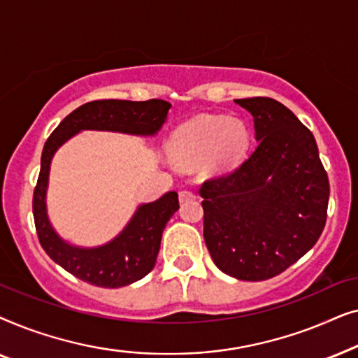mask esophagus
Returning <instances> with one entry per match:
<instances>
[{"mask_svg": "<svg viewBox=\"0 0 358 358\" xmlns=\"http://www.w3.org/2000/svg\"><path fill=\"white\" fill-rule=\"evenodd\" d=\"M195 194L192 190H180L179 192V200L180 202H189V200H194Z\"/></svg>", "mask_w": 358, "mask_h": 358, "instance_id": "esophagus-1", "label": "esophagus"}]
</instances>
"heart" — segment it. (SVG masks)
I'll use <instances>...</instances> for the list:
<instances>
[{
    "mask_svg": "<svg viewBox=\"0 0 358 358\" xmlns=\"http://www.w3.org/2000/svg\"><path fill=\"white\" fill-rule=\"evenodd\" d=\"M249 143L244 122L222 115L199 117L180 127L171 140V156L184 166L207 161V169L223 173L241 161Z\"/></svg>",
    "mask_w": 358,
    "mask_h": 358,
    "instance_id": "obj_1",
    "label": "heart"
}]
</instances>
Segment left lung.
Masks as SVG:
<instances>
[{"instance_id":"obj_1","label":"left lung","mask_w":358,"mask_h":358,"mask_svg":"<svg viewBox=\"0 0 358 358\" xmlns=\"http://www.w3.org/2000/svg\"><path fill=\"white\" fill-rule=\"evenodd\" d=\"M254 117L257 146L233 173L205 180L203 239L220 271L261 282L282 273L320 239L329 179L315 136L271 97L234 99Z\"/></svg>"}]
</instances>
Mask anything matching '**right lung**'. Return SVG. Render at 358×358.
Returning a JSON list of instances; mask_svg holds the SVG:
<instances>
[{
	"label": "right lung",
	"instance_id": "1",
	"mask_svg": "<svg viewBox=\"0 0 358 358\" xmlns=\"http://www.w3.org/2000/svg\"><path fill=\"white\" fill-rule=\"evenodd\" d=\"M171 104L161 99L86 102L66 115L48 136L42 151L41 174L34 189L32 212L38 241L53 262L83 282L102 288L130 285L155 267L166 223L178 212V194L168 192L136 208L127 227L97 248H78L66 243L53 229L47 215V187L55 151L83 130H106L151 136L161 130Z\"/></svg>",
	"mask_w": 358,
	"mask_h": 358
}]
</instances>
